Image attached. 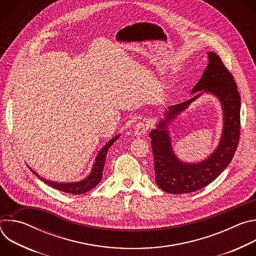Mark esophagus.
Listing matches in <instances>:
<instances>
[{"label": "esophagus", "instance_id": "1", "mask_svg": "<svg viewBox=\"0 0 256 256\" xmlns=\"http://www.w3.org/2000/svg\"><path fill=\"white\" fill-rule=\"evenodd\" d=\"M148 128H148L147 124H146L144 122H138V124H134V132L136 136H142V134H146V132L148 130Z\"/></svg>", "mask_w": 256, "mask_h": 256}]
</instances>
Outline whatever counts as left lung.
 Here are the masks:
<instances>
[{"label": "left lung", "mask_w": 256, "mask_h": 256, "mask_svg": "<svg viewBox=\"0 0 256 256\" xmlns=\"http://www.w3.org/2000/svg\"><path fill=\"white\" fill-rule=\"evenodd\" d=\"M208 64L192 89L196 93L190 100L169 106L165 118L150 132L154 155L155 181L164 192L173 194H190L212 182L231 163L240 138V95L233 76L214 52H208ZM204 92L214 94L222 104L224 132L217 149L198 164L179 160L172 150L168 124Z\"/></svg>", "instance_id": "obj_1"}]
</instances>
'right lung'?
I'll return each mask as SVG.
<instances>
[{
  "label": "right lung",
  "mask_w": 256,
  "mask_h": 256,
  "mask_svg": "<svg viewBox=\"0 0 256 256\" xmlns=\"http://www.w3.org/2000/svg\"><path fill=\"white\" fill-rule=\"evenodd\" d=\"M120 134L116 136L114 138H112L110 140H109L104 147L99 151L97 157L95 158V162L93 164L92 167V171L91 173L83 180L78 181V182H66V184H64V182H56V181H50L48 180L46 178H42V176H40L38 173H36L34 170H32L29 166V169L33 172L34 175L38 176L40 180H42L44 184H46L48 186L58 190L60 192H66V194H85L87 192H89L90 190L94 188L99 182L102 179V171H103V167L105 164V159H106V154L108 149L112 147V144L120 138Z\"/></svg>",
  "instance_id": "obj_1"
}]
</instances>
